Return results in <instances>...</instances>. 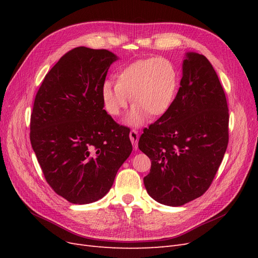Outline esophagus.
Masks as SVG:
<instances>
[{
  "label": "esophagus",
  "mask_w": 258,
  "mask_h": 258,
  "mask_svg": "<svg viewBox=\"0 0 258 258\" xmlns=\"http://www.w3.org/2000/svg\"><path fill=\"white\" fill-rule=\"evenodd\" d=\"M129 137H130V140H131V143L132 145H134V148L135 150H137L138 148V142H139V134L137 130H131L130 134H129Z\"/></svg>",
  "instance_id": "1"
}]
</instances>
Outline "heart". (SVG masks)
Wrapping results in <instances>:
<instances>
[{"label": "heart", "instance_id": "obj_1", "mask_svg": "<svg viewBox=\"0 0 258 258\" xmlns=\"http://www.w3.org/2000/svg\"><path fill=\"white\" fill-rule=\"evenodd\" d=\"M177 86V74L167 59L151 58L134 62L117 76V85L105 82L102 98L105 110L118 116L128 106L131 97L135 106L128 122L139 126L151 116H160L172 103Z\"/></svg>", "mask_w": 258, "mask_h": 258}]
</instances>
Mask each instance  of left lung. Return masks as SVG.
<instances>
[{
  "label": "left lung",
  "instance_id": "8db88e82",
  "mask_svg": "<svg viewBox=\"0 0 258 258\" xmlns=\"http://www.w3.org/2000/svg\"><path fill=\"white\" fill-rule=\"evenodd\" d=\"M228 124L227 100L212 64L204 54L187 53L174 100L139 140L152 162L143 178L148 195L171 207L202 196L224 158Z\"/></svg>",
  "mask_w": 258,
  "mask_h": 258
}]
</instances>
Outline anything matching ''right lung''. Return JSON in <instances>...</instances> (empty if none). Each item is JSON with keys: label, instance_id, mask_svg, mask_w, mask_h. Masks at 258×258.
Masks as SVG:
<instances>
[{"label": "right lung", "instance_id": "obj_1", "mask_svg": "<svg viewBox=\"0 0 258 258\" xmlns=\"http://www.w3.org/2000/svg\"><path fill=\"white\" fill-rule=\"evenodd\" d=\"M117 57L106 49L73 48L38 88L30 141L46 182L71 204L102 198L132 152L130 129L103 110L102 87Z\"/></svg>", "mask_w": 258, "mask_h": 258}]
</instances>
